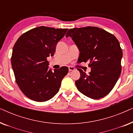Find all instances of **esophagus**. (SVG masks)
<instances>
[{"instance_id": "34e87169", "label": "esophagus", "mask_w": 133, "mask_h": 133, "mask_svg": "<svg viewBox=\"0 0 133 133\" xmlns=\"http://www.w3.org/2000/svg\"><path fill=\"white\" fill-rule=\"evenodd\" d=\"M68 69H69V71H70L75 70V68H74V67H73V66H68Z\"/></svg>"}]
</instances>
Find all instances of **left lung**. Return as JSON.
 Wrapping results in <instances>:
<instances>
[{
	"mask_svg": "<svg viewBox=\"0 0 133 133\" xmlns=\"http://www.w3.org/2000/svg\"><path fill=\"white\" fill-rule=\"evenodd\" d=\"M71 37L80 51L78 62H89L87 74L78 68L81 77L75 82L77 90L92 99L107 96L121 75L122 50L113 34L96 26L70 29L66 37Z\"/></svg>",
	"mask_w": 133,
	"mask_h": 133,
	"instance_id": "1",
	"label": "left lung"
}]
</instances>
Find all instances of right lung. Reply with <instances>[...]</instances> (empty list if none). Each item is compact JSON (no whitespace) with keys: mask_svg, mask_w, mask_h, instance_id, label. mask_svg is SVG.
Returning <instances> with one entry per match:
<instances>
[{"mask_svg":"<svg viewBox=\"0 0 133 133\" xmlns=\"http://www.w3.org/2000/svg\"><path fill=\"white\" fill-rule=\"evenodd\" d=\"M68 29L39 26L23 33L12 49L11 65L16 82L29 99L45 102L59 91L68 68L49 69L47 57L53 56L56 45Z\"/></svg>","mask_w":133,"mask_h":133,"instance_id":"obj_1","label":"right lung"}]
</instances>
